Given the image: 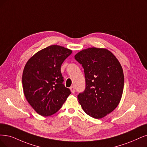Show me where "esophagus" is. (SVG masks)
Wrapping results in <instances>:
<instances>
[{
	"mask_svg": "<svg viewBox=\"0 0 147 147\" xmlns=\"http://www.w3.org/2000/svg\"><path fill=\"white\" fill-rule=\"evenodd\" d=\"M70 90H71V91L72 92V93H74V92H75V87H74V86H71Z\"/></svg>",
	"mask_w": 147,
	"mask_h": 147,
	"instance_id": "34e87169",
	"label": "esophagus"
}]
</instances>
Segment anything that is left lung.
<instances>
[{
	"label": "left lung",
	"mask_w": 147,
	"mask_h": 147,
	"mask_svg": "<svg viewBox=\"0 0 147 147\" xmlns=\"http://www.w3.org/2000/svg\"><path fill=\"white\" fill-rule=\"evenodd\" d=\"M82 65L85 89L78 96L83 110L90 116L100 119L112 112L121 99L124 76L121 65L105 48H89L74 56Z\"/></svg>",
	"instance_id": "obj_1"
}]
</instances>
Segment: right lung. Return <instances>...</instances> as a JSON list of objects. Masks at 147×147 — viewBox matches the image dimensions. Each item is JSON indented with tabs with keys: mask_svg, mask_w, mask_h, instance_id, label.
Instances as JSON below:
<instances>
[{
	"mask_svg": "<svg viewBox=\"0 0 147 147\" xmlns=\"http://www.w3.org/2000/svg\"><path fill=\"white\" fill-rule=\"evenodd\" d=\"M71 53L66 48L51 45L36 53L25 65L24 93L30 105L42 116L58 111L71 94L63 84L61 67Z\"/></svg>",
	"mask_w": 147,
	"mask_h": 147,
	"instance_id": "1",
	"label": "right lung"
}]
</instances>
